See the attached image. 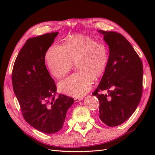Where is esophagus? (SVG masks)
I'll list each match as a JSON object with an SVG mask.
<instances>
[{
  "label": "esophagus",
  "mask_w": 155,
  "mask_h": 155,
  "mask_svg": "<svg viewBox=\"0 0 155 155\" xmlns=\"http://www.w3.org/2000/svg\"><path fill=\"white\" fill-rule=\"evenodd\" d=\"M82 99H83V98H82V97H75L74 98V101L75 102H78V101H81Z\"/></svg>",
  "instance_id": "1"
}]
</instances>
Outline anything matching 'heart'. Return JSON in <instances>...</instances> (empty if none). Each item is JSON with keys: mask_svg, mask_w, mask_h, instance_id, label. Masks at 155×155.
Returning a JSON list of instances; mask_svg holds the SVG:
<instances>
[{"mask_svg": "<svg viewBox=\"0 0 155 155\" xmlns=\"http://www.w3.org/2000/svg\"><path fill=\"white\" fill-rule=\"evenodd\" d=\"M109 57L107 45L84 35L68 37L64 45H54L45 56L47 65L52 75L62 78L77 63L78 72L61 81L58 88L63 93L81 97L87 93L94 78H100L106 70Z\"/></svg>", "mask_w": 155, "mask_h": 155, "instance_id": "1", "label": "heart"}]
</instances>
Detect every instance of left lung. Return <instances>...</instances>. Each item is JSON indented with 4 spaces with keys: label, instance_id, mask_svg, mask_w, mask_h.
Returning <instances> with one entry per match:
<instances>
[{
    "label": "left lung",
    "instance_id": "obj_1",
    "mask_svg": "<svg viewBox=\"0 0 155 155\" xmlns=\"http://www.w3.org/2000/svg\"><path fill=\"white\" fill-rule=\"evenodd\" d=\"M109 47L106 70L93 93L99 101V118L108 127L123 123L135 111L143 93V67L132 45L121 34L98 31ZM107 90V95L98 93Z\"/></svg>",
    "mask_w": 155,
    "mask_h": 155
}]
</instances>
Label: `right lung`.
<instances>
[{"mask_svg":"<svg viewBox=\"0 0 155 155\" xmlns=\"http://www.w3.org/2000/svg\"><path fill=\"white\" fill-rule=\"evenodd\" d=\"M58 32L28 39L16 57L12 72L14 93L22 116L36 129L46 134L58 132L74 98L59 94L45 65V54Z\"/></svg>","mask_w":155,"mask_h":155,"instance_id":"add662e5","label":"right lung"}]
</instances>
